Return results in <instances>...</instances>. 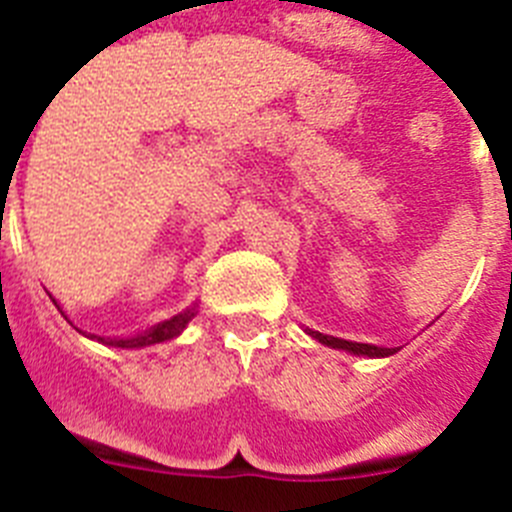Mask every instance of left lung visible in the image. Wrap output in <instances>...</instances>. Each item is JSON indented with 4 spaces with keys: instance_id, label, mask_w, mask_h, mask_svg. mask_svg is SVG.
<instances>
[{
    "instance_id": "obj_1",
    "label": "left lung",
    "mask_w": 512,
    "mask_h": 512,
    "mask_svg": "<svg viewBox=\"0 0 512 512\" xmlns=\"http://www.w3.org/2000/svg\"><path fill=\"white\" fill-rule=\"evenodd\" d=\"M312 338H318L320 343L333 348H343V351H351V354L359 356H392L397 348H382V346H372V343H354V341H343V338H333V336H323L318 330H310Z\"/></svg>"
}]
</instances>
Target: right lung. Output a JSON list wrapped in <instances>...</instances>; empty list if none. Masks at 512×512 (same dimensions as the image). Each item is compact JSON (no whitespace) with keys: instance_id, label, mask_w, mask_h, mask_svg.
Listing matches in <instances>:
<instances>
[{"instance_id":"obj_1","label":"right lung","mask_w":512,"mask_h":512,"mask_svg":"<svg viewBox=\"0 0 512 512\" xmlns=\"http://www.w3.org/2000/svg\"><path fill=\"white\" fill-rule=\"evenodd\" d=\"M192 318H194V307L187 312H179V315H174L171 320L158 323L156 328L146 330V333H140V336H135V338H97V336H92V338H97V341L107 343V346H117V348L151 346V343H164V341H171V338L179 336V333L187 328V323Z\"/></svg>"}]
</instances>
